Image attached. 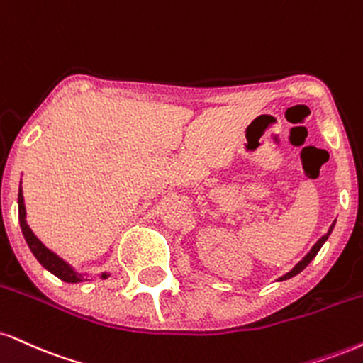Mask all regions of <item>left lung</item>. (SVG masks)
Instances as JSON below:
<instances>
[{
	"label": "left lung",
	"instance_id": "8db88e82",
	"mask_svg": "<svg viewBox=\"0 0 363 363\" xmlns=\"http://www.w3.org/2000/svg\"><path fill=\"white\" fill-rule=\"evenodd\" d=\"M333 228H335V221H333V225H331V226H330L328 233H326V235H323V237H321L320 240H318V242H316V243H314V245H313V248H311V250H309V252H308V255H306V257H304V259H303V260H301V262H299V264H296V267H294V269H292V270H289V272H287V274H284V276H282L281 279H279V281H286V279H291V277H294V276H296V274H299V272H301V270H303L304 267H306V265L309 264V262H311V260L314 259V257H316V253H318V252H320V248L323 247V243H325V242H326V240H328V237H330V233H331V231H333Z\"/></svg>",
	"mask_w": 363,
	"mask_h": 363
}]
</instances>
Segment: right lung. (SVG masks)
Returning <instances> with one entry per match:
<instances>
[{
    "label": "right lung",
    "instance_id": "obj_1",
    "mask_svg": "<svg viewBox=\"0 0 363 363\" xmlns=\"http://www.w3.org/2000/svg\"><path fill=\"white\" fill-rule=\"evenodd\" d=\"M18 218H20V226H21V231H23V237L27 240L30 250L35 255V259L42 264V267H45L49 272L54 274L60 279V281L64 282H81L84 281V277L81 276V274H77L76 270H74L71 265L67 264V262H64L60 259L59 255H55L54 252H50L49 248H47L43 243L35 237V233L32 230H30V226L27 225V211H25V203H23V191H21V186H20V191H18ZM108 274L103 272L101 274V279H106Z\"/></svg>",
    "mask_w": 363,
    "mask_h": 363
}]
</instances>
